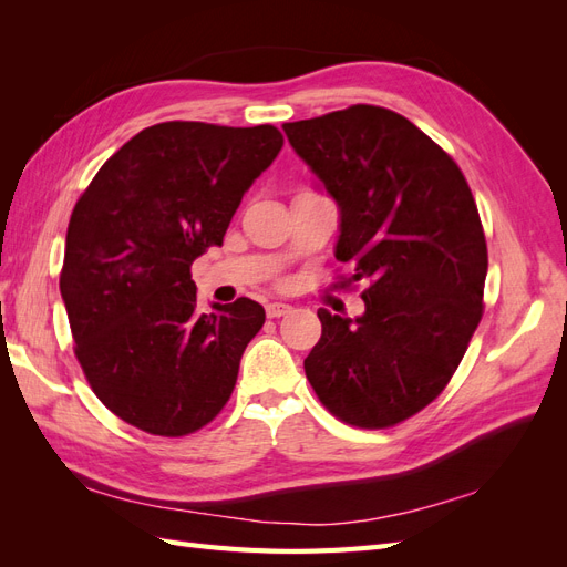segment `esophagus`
<instances>
[{
  "mask_svg": "<svg viewBox=\"0 0 567 567\" xmlns=\"http://www.w3.org/2000/svg\"><path fill=\"white\" fill-rule=\"evenodd\" d=\"M265 310H267L269 319H279V317H284V315H288L290 310H293V307L286 305V302H267Z\"/></svg>",
  "mask_w": 567,
  "mask_h": 567,
  "instance_id": "esophagus-1",
  "label": "esophagus"
}]
</instances>
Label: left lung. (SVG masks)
I'll list each match as a JSON object with an SVG mask.
<instances>
[{
	"instance_id": "left-lung-1",
	"label": "left lung",
	"mask_w": 567,
	"mask_h": 567,
	"mask_svg": "<svg viewBox=\"0 0 567 567\" xmlns=\"http://www.w3.org/2000/svg\"><path fill=\"white\" fill-rule=\"evenodd\" d=\"M284 132L338 205L336 260L369 284L359 317L317 312L307 381L340 421L394 425L450 383L483 317L477 205L458 165L400 113L357 104Z\"/></svg>"
}]
</instances>
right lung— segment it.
I'll list each match as a JSON object with an SVG mask.
<instances>
[{
    "label": "right lung",
    "mask_w": 567,
    "mask_h": 567,
    "mask_svg": "<svg viewBox=\"0 0 567 567\" xmlns=\"http://www.w3.org/2000/svg\"><path fill=\"white\" fill-rule=\"evenodd\" d=\"M281 146L271 125L161 123L113 153L75 205L61 271L75 354L96 398L140 431L188 435L231 398L265 307L200 312L192 265L221 246Z\"/></svg>",
    "instance_id": "add662e5"
}]
</instances>
